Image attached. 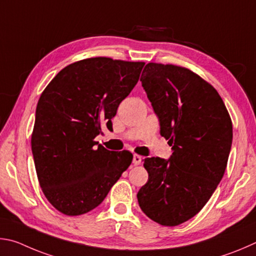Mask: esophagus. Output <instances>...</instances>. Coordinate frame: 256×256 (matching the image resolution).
<instances>
[{"instance_id": "obj_1", "label": "esophagus", "mask_w": 256, "mask_h": 256, "mask_svg": "<svg viewBox=\"0 0 256 256\" xmlns=\"http://www.w3.org/2000/svg\"><path fill=\"white\" fill-rule=\"evenodd\" d=\"M142 156L135 154V155H134V158H132V163L135 165H140L142 163Z\"/></svg>"}]
</instances>
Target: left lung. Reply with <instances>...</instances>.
<instances>
[{"label":"left lung","instance_id":"obj_1","mask_svg":"<svg viewBox=\"0 0 256 256\" xmlns=\"http://www.w3.org/2000/svg\"><path fill=\"white\" fill-rule=\"evenodd\" d=\"M140 80L173 153L168 160H144L148 181L138 204L152 220L178 226L204 207L222 181L232 119L216 88L184 67L148 62Z\"/></svg>","mask_w":256,"mask_h":256}]
</instances>
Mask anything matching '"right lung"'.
Returning a JSON list of instances; mask_svg holds the SVG:
<instances>
[{
  "instance_id": "right-lung-1",
  "label": "right lung",
  "mask_w": 256,
  "mask_h": 256,
  "mask_svg": "<svg viewBox=\"0 0 256 256\" xmlns=\"http://www.w3.org/2000/svg\"><path fill=\"white\" fill-rule=\"evenodd\" d=\"M145 62L94 57L66 66L47 85L36 109L31 136L36 172L44 196L67 216L100 204L132 154L94 147L101 127L140 80Z\"/></svg>"
}]
</instances>
